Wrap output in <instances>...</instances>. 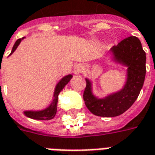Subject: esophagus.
Returning a JSON list of instances; mask_svg holds the SVG:
<instances>
[{
    "mask_svg": "<svg viewBox=\"0 0 155 155\" xmlns=\"http://www.w3.org/2000/svg\"><path fill=\"white\" fill-rule=\"evenodd\" d=\"M84 66L82 65V64H77L75 67H74V73L75 74H80V73H81V72H83V71H84Z\"/></svg>",
    "mask_w": 155,
    "mask_h": 155,
    "instance_id": "esophagus-1",
    "label": "esophagus"
}]
</instances>
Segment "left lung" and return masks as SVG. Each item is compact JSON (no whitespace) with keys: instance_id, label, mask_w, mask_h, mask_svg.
Listing matches in <instances>:
<instances>
[{"instance_id":"left-lung-1","label":"left lung","mask_w":155,"mask_h":155,"mask_svg":"<svg viewBox=\"0 0 155 155\" xmlns=\"http://www.w3.org/2000/svg\"><path fill=\"white\" fill-rule=\"evenodd\" d=\"M110 52L114 61L128 68L126 82L120 91L104 98H98L92 92L91 81L85 79L84 103L88 110L97 116L115 117L130 109L139 96L145 78L146 54L137 37L124 39L111 48Z\"/></svg>"}]
</instances>
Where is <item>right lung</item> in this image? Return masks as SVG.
I'll return each mask as SVG.
<instances>
[{
    "instance_id": "1",
    "label": "right lung",
    "mask_w": 155,
    "mask_h": 155,
    "mask_svg": "<svg viewBox=\"0 0 155 155\" xmlns=\"http://www.w3.org/2000/svg\"><path fill=\"white\" fill-rule=\"evenodd\" d=\"M25 37H23L21 39H18L17 41H15L14 46L12 48V51L11 52L10 55L14 52V51L16 50V48L18 47V45H20V43L21 42V41ZM73 77L72 74H68V75H65L64 77L61 79V81L58 82V84H56L55 86V89H54V95H53V101L51 102V104L48 106L47 108H45V110H38V111H34V110H26L24 111V114L25 116L29 117L31 119H34V120H49L53 119L56 114V110H57V103H58V96H59V94L61 92L64 87L66 85V84L69 83V81H71V78Z\"/></svg>"
}]
</instances>
